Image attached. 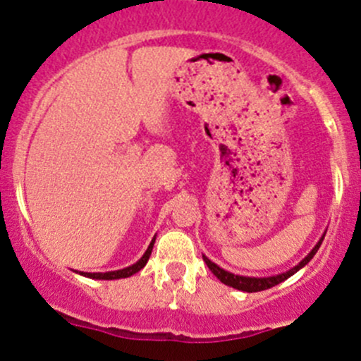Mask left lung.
I'll use <instances>...</instances> for the list:
<instances>
[{
  "label": "left lung",
  "instance_id": "obj_1",
  "mask_svg": "<svg viewBox=\"0 0 361 361\" xmlns=\"http://www.w3.org/2000/svg\"><path fill=\"white\" fill-rule=\"evenodd\" d=\"M324 237H325V233L322 235V238L317 242V245H314V247L310 250V254L305 257V259L301 261V263H298L294 268H290V270L279 273V275H271V276L235 275V273H230V271L223 270V268H219L218 264L212 263L209 257H206L204 254H202V259L206 261L207 268H209V270L214 273L216 276H218L219 282H223L225 286H230V287H233V289H238L242 292H259V290H267V289H270V287L279 286L280 282H283V280H287L289 276L294 275V273H298L299 270H301V268H305L306 264H308L310 261L313 259V256L317 254V250L320 249L322 242H324Z\"/></svg>",
  "mask_w": 361,
  "mask_h": 361
}]
</instances>
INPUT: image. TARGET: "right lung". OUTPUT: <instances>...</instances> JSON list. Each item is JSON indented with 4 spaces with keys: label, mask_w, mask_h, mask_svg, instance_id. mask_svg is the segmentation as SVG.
Here are the masks:
<instances>
[{
    "label": "right lung",
    "mask_w": 361,
    "mask_h": 361,
    "mask_svg": "<svg viewBox=\"0 0 361 361\" xmlns=\"http://www.w3.org/2000/svg\"><path fill=\"white\" fill-rule=\"evenodd\" d=\"M154 242H155V237L152 238L150 245L147 247L145 254H143L142 257H140L138 261H136L135 264H131V267L128 268H123V270H116V271H105V273H88V271H75L79 273V275L82 276H88V279H94V280H117V279H128V276L135 275V273H138L142 270L143 267L147 264V261H149L150 254H152V249H154Z\"/></svg>",
    "instance_id": "right-lung-1"
}]
</instances>
